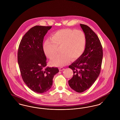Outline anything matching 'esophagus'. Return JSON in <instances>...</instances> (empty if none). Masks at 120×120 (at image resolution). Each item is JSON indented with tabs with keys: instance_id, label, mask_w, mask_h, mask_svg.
<instances>
[{
	"instance_id": "34e87169",
	"label": "esophagus",
	"mask_w": 120,
	"mask_h": 120,
	"mask_svg": "<svg viewBox=\"0 0 120 120\" xmlns=\"http://www.w3.org/2000/svg\"><path fill=\"white\" fill-rule=\"evenodd\" d=\"M64 69H65L64 68H62V67H61V68H59V71H63Z\"/></svg>"
}]
</instances>
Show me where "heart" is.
<instances>
[{
  "instance_id": "1",
  "label": "heart",
  "mask_w": 120,
  "mask_h": 120,
  "mask_svg": "<svg viewBox=\"0 0 120 120\" xmlns=\"http://www.w3.org/2000/svg\"><path fill=\"white\" fill-rule=\"evenodd\" d=\"M86 37L80 30L65 29L54 33L50 39L46 40L43 45L46 55L49 58L55 55L58 48L60 47L61 52L52 57L51 63L55 66H63L80 57L84 51Z\"/></svg>"
}]
</instances>
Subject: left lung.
<instances>
[{"instance_id":"left-lung-1","label":"left lung","mask_w":120,"mask_h":120,"mask_svg":"<svg viewBox=\"0 0 120 120\" xmlns=\"http://www.w3.org/2000/svg\"><path fill=\"white\" fill-rule=\"evenodd\" d=\"M86 35V45L82 54L69 66L73 71L68 81L70 87L78 93L89 89L100 74L103 60V47L100 40L91 29L80 24Z\"/></svg>"}]
</instances>
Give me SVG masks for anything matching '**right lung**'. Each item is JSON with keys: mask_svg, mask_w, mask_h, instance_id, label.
Wrapping results in <instances>:
<instances>
[{"mask_svg": "<svg viewBox=\"0 0 120 120\" xmlns=\"http://www.w3.org/2000/svg\"><path fill=\"white\" fill-rule=\"evenodd\" d=\"M51 27L40 26L32 27L23 36L18 47L17 60L22 77L29 88L37 93L49 90L54 75L59 72L57 68L46 67L43 42Z\"/></svg>", "mask_w": 120, "mask_h": 120, "instance_id": "obj_1", "label": "right lung"}]
</instances>
